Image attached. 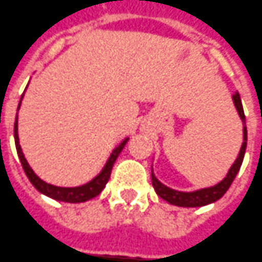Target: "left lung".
<instances>
[{
    "label": "left lung",
    "mask_w": 262,
    "mask_h": 262,
    "mask_svg": "<svg viewBox=\"0 0 262 262\" xmlns=\"http://www.w3.org/2000/svg\"><path fill=\"white\" fill-rule=\"evenodd\" d=\"M232 101L233 105H235V110H236L242 121V145L239 148L238 156H236V160L229 167L226 176L215 186L198 189V190H193V192H182V190L171 189L164 183H161L159 179L156 177L154 170L151 167V182L152 186H154V190L163 201H166L170 205H174V206H180V208H201V206H206V205H210L213 202L219 201L225 194L226 190L229 189L233 179H235V176L238 174V171L241 168L242 160H244L245 150H247V125H245V115H244V108H242L239 94L233 95Z\"/></svg>",
    "instance_id": "8db88e82"
}]
</instances>
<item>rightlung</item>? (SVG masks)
I'll use <instances>...</instances> for the list:
<instances>
[{
	"label": "right lung",
	"mask_w": 262,
	"mask_h": 262,
	"mask_svg": "<svg viewBox=\"0 0 262 262\" xmlns=\"http://www.w3.org/2000/svg\"><path fill=\"white\" fill-rule=\"evenodd\" d=\"M21 101H23V96H21L17 111L20 110ZM14 140H15V148H17V154H18V159L21 161V166L24 168V171H26V174L29 177L31 184L36 187L38 192L41 193V194L49 196V198H52L54 201L68 202V203H82V202L91 201V199L96 198L105 189V186H106L108 180H110L114 163H115V160L118 159L119 152L122 151V148L125 147V144L128 143L129 138L127 137L125 140H122V143L112 150L102 170L92 180H89L88 183L82 184V186H76V187H60V186H54V184L47 183V182L41 180L40 177L37 176L36 173H34V170L30 167L29 161L26 160L24 152L21 150L20 138H18V112H17V117H15V122H14Z\"/></svg>",
	"instance_id": "right-lung-1"
}]
</instances>
